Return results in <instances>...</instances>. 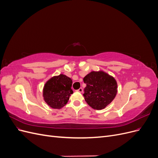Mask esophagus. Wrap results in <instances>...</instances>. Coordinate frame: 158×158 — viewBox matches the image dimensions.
I'll list each match as a JSON object with an SVG mask.
<instances>
[{
  "label": "esophagus",
  "instance_id": "1",
  "mask_svg": "<svg viewBox=\"0 0 158 158\" xmlns=\"http://www.w3.org/2000/svg\"><path fill=\"white\" fill-rule=\"evenodd\" d=\"M78 92H80V93H82V92H83V89H82V88H79V89H78Z\"/></svg>",
  "mask_w": 158,
  "mask_h": 158
}]
</instances>
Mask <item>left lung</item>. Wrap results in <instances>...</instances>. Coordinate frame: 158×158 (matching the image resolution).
<instances>
[{"label":"left lung","instance_id":"obj_1","mask_svg":"<svg viewBox=\"0 0 158 158\" xmlns=\"http://www.w3.org/2000/svg\"><path fill=\"white\" fill-rule=\"evenodd\" d=\"M85 101L96 110H102L111 103L117 94V82L113 76L103 70L92 71L84 78Z\"/></svg>","mask_w":158,"mask_h":158}]
</instances>
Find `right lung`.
<instances>
[{
    "label": "right lung",
    "instance_id": "right-lung-1",
    "mask_svg": "<svg viewBox=\"0 0 158 158\" xmlns=\"http://www.w3.org/2000/svg\"><path fill=\"white\" fill-rule=\"evenodd\" d=\"M72 84V79L63 74L52 76L47 80L43 88V97L47 106L55 109L63 108L73 94Z\"/></svg>",
    "mask_w": 158,
    "mask_h": 158
}]
</instances>
